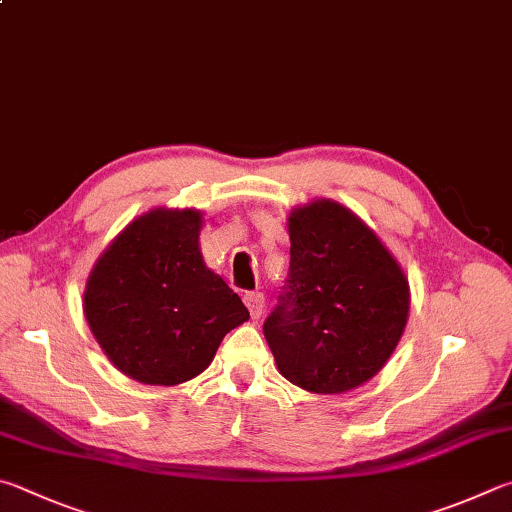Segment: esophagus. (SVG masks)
<instances>
[{
  "mask_svg": "<svg viewBox=\"0 0 512 512\" xmlns=\"http://www.w3.org/2000/svg\"><path fill=\"white\" fill-rule=\"evenodd\" d=\"M244 302H246V306H248L250 315H253V318L257 320L259 315H262V311H264V295L257 293V291L246 293V295H244Z\"/></svg>",
  "mask_w": 512,
  "mask_h": 512,
  "instance_id": "esophagus-1",
  "label": "esophagus"
}]
</instances>
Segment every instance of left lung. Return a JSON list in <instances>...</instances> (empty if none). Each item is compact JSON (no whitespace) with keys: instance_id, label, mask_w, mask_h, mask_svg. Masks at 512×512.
Masks as SVG:
<instances>
[{"instance_id":"8db88e82","label":"left lung","mask_w":512,"mask_h":512,"mask_svg":"<svg viewBox=\"0 0 512 512\" xmlns=\"http://www.w3.org/2000/svg\"><path fill=\"white\" fill-rule=\"evenodd\" d=\"M291 266L264 336L280 374L313 394L374 378L401 340L410 284L365 221L331 199L288 217Z\"/></svg>"}]
</instances>
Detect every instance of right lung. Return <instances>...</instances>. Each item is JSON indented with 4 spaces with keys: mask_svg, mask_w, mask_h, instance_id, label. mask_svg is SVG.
<instances>
[{
    "mask_svg": "<svg viewBox=\"0 0 512 512\" xmlns=\"http://www.w3.org/2000/svg\"><path fill=\"white\" fill-rule=\"evenodd\" d=\"M201 212L154 208L111 241L85 286V318L107 358L145 385L206 369L250 313L201 257Z\"/></svg>",
    "mask_w": 512,
    "mask_h": 512,
    "instance_id": "obj_1",
    "label": "right lung"
}]
</instances>
